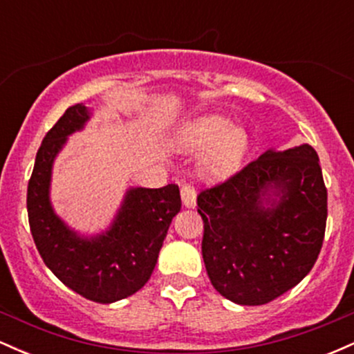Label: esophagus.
I'll return each mask as SVG.
<instances>
[{
    "label": "esophagus",
    "mask_w": 354,
    "mask_h": 354,
    "mask_svg": "<svg viewBox=\"0 0 354 354\" xmlns=\"http://www.w3.org/2000/svg\"><path fill=\"white\" fill-rule=\"evenodd\" d=\"M181 201L186 208H194L196 206V191L191 185H185L181 188Z\"/></svg>",
    "instance_id": "34e87169"
}]
</instances>
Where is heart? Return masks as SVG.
Wrapping results in <instances>:
<instances>
[{
    "label": "heart",
    "mask_w": 354,
    "mask_h": 354,
    "mask_svg": "<svg viewBox=\"0 0 354 354\" xmlns=\"http://www.w3.org/2000/svg\"><path fill=\"white\" fill-rule=\"evenodd\" d=\"M176 145L186 153H205L200 163L203 174L225 178L243 163L250 140L245 129L234 126L230 118L203 115L183 124Z\"/></svg>",
    "instance_id": "heart-1"
}]
</instances>
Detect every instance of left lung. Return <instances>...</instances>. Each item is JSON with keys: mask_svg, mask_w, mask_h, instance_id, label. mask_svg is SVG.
<instances>
[{"mask_svg": "<svg viewBox=\"0 0 354 354\" xmlns=\"http://www.w3.org/2000/svg\"><path fill=\"white\" fill-rule=\"evenodd\" d=\"M201 251L219 295L258 306L295 288L323 246L328 193L310 145L268 149L228 181L201 191Z\"/></svg>", "mask_w": 354, "mask_h": 354, "instance_id": "left-lung-1", "label": "left lung"}]
</instances>
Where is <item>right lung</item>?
Returning a JSON list of instances; mask_svg holds the SVG:
<instances>
[{
	"label": "right lung",
	"instance_id": "add662e5",
	"mask_svg": "<svg viewBox=\"0 0 354 354\" xmlns=\"http://www.w3.org/2000/svg\"><path fill=\"white\" fill-rule=\"evenodd\" d=\"M91 120L78 103L64 111L36 153L28 183V218L44 265L70 290L96 303H115L148 283L173 218L180 213L176 185L128 188L111 225L98 234H81L56 214L51 205L53 165L68 136Z\"/></svg>",
	"mask_w": 354,
	"mask_h": 354
}]
</instances>
